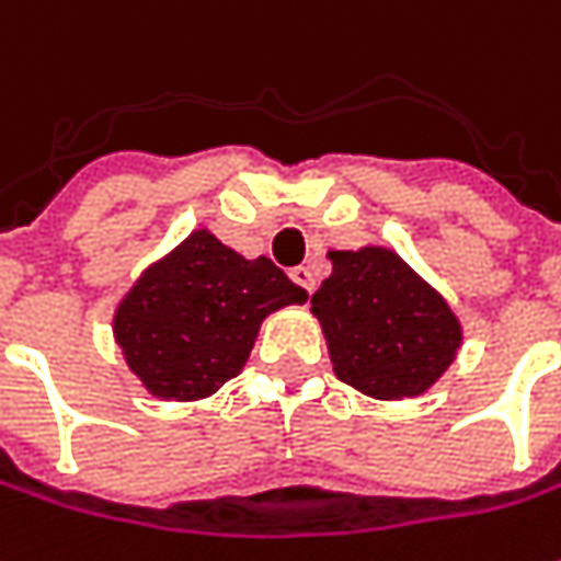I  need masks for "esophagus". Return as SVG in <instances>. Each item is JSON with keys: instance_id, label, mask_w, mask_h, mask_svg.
<instances>
[{"instance_id": "obj_1", "label": "esophagus", "mask_w": 561, "mask_h": 561, "mask_svg": "<svg viewBox=\"0 0 561 561\" xmlns=\"http://www.w3.org/2000/svg\"><path fill=\"white\" fill-rule=\"evenodd\" d=\"M288 276H291V282H295V285H300V288H304L307 295H313V288H317V279H313L310 266H295V270H291Z\"/></svg>"}]
</instances>
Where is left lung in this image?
Masks as SVG:
<instances>
[{
    "label": "left lung",
    "mask_w": 561,
    "mask_h": 561,
    "mask_svg": "<svg viewBox=\"0 0 561 561\" xmlns=\"http://www.w3.org/2000/svg\"><path fill=\"white\" fill-rule=\"evenodd\" d=\"M332 276L313 295L335 376L378 400L422 394L462 341L447 300L394 251H329Z\"/></svg>",
    "instance_id": "obj_1"
}]
</instances>
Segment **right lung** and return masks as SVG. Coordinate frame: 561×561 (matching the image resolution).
I'll return each mask as SVG.
<instances>
[{
  "label": "right lung",
  "mask_w": 561,
  "mask_h": 561,
  "mask_svg": "<svg viewBox=\"0 0 561 561\" xmlns=\"http://www.w3.org/2000/svg\"><path fill=\"white\" fill-rule=\"evenodd\" d=\"M304 300L276 263L244 261L198 229L133 285L114 335L151 394L198 400L242 373L266 313Z\"/></svg>",
  "instance_id": "obj_1"
}]
</instances>
